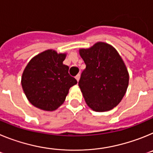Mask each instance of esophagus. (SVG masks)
Segmentation results:
<instances>
[{
	"mask_svg": "<svg viewBox=\"0 0 153 153\" xmlns=\"http://www.w3.org/2000/svg\"><path fill=\"white\" fill-rule=\"evenodd\" d=\"M75 78H76V80L79 81V78H80V74H77V75H76L75 76Z\"/></svg>",
	"mask_w": 153,
	"mask_h": 153,
	"instance_id": "obj_1",
	"label": "esophagus"
}]
</instances>
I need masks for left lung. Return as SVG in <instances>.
Listing matches in <instances>:
<instances>
[{"mask_svg": "<svg viewBox=\"0 0 153 153\" xmlns=\"http://www.w3.org/2000/svg\"><path fill=\"white\" fill-rule=\"evenodd\" d=\"M86 63L79 84L86 104L97 112L117 106L126 92L129 74L123 60L112 46L99 42L89 49H80Z\"/></svg>", "mask_w": 153, "mask_h": 153, "instance_id": "obj_1", "label": "left lung"}]
</instances>
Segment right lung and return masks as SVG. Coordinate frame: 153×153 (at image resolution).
Segmentation results:
<instances>
[{"instance_id":"1","label":"right lung","mask_w":153,"mask_h":153,"mask_svg":"<svg viewBox=\"0 0 153 153\" xmlns=\"http://www.w3.org/2000/svg\"><path fill=\"white\" fill-rule=\"evenodd\" d=\"M66 54L48 50L36 55L27 65L21 85L33 106L46 111L57 109L64 102L69 90L77 81L64 65Z\"/></svg>"}]
</instances>
